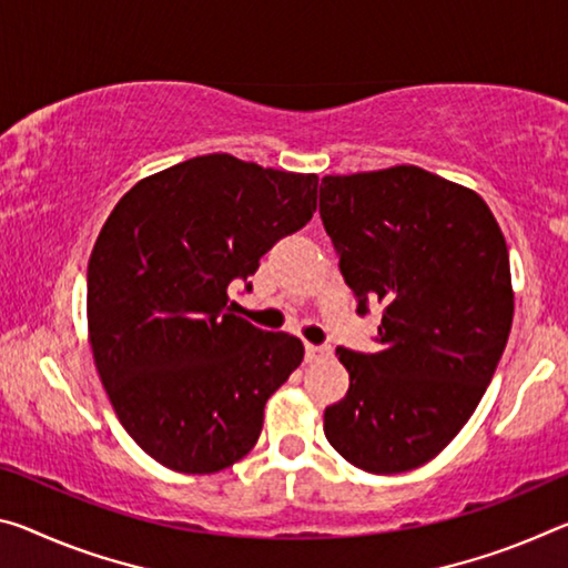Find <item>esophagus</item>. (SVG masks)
<instances>
[{"label":"esophagus","instance_id":"1","mask_svg":"<svg viewBox=\"0 0 568 568\" xmlns=\"http://www.w3.org/2000/svg\"><path fill=\"white\" fill-rule=\"evenodd\" d=\"M331 356V348L328 346H313V344H305V362L313 364V362H323V358Z\"/></svg>","mask_w":568,"mask_h":568}]
</instances>
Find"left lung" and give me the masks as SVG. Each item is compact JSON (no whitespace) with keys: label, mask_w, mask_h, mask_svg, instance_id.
<instances>
[{"label":"left lung","mask_w":568,"mask_h":568,"mask_svg":"<svg viewBox=\"0 0 568 568\" xmlns=\"http://www.w3.org/2000/svg\"><path fill=\"white\" fill-rule=\"evenodd\" d=\"M321 220L358 316L384 303L376 354L336 348L348 392L323 432L366 473L414 470L465 427L508 344L506 237L473 189L409 164L323 176Z\"/></svg>","instance_id":"1"}]
</instances>
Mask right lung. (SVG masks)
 I'll use <instances>...</instances> for the list:
<instances>
[{"mask_svg":"<svg viewBox=\"0 0 568 568\" xmlns=\"http://www.w3.org/2000/svg\"><path fill=\"white\" fill-rule=\"evenodd\" d=\"M316 192V174L206 154L141 179L105 220L88 263L93 362L123 429L169 470L242 460L301 366V341L235 316L227 291L308 224Z\"/></svg>","mask_w":568,"mask_h":568,"instance_id":"obj_1","label":"right lung"}]
</instances>
